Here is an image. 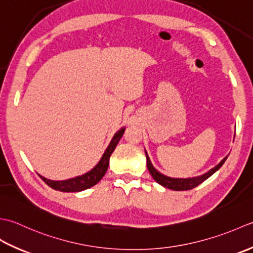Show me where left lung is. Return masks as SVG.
<instances>
[{"label": "left lung", "mask_w": 253, "mask_h": 253, "mask_svg": "<svg viewBox=\"0 0 253 253\" xmlns=\"http://www.w3.org/2000/svg\"><path fill=\"white\" fill-rule=\"evenodd\" d=\"M146 159H147L148 171L151 172L153 179L155 180L156 182H158L159 184L163 185V187H165V188L174 190V191H185V190H191L195 187H198L199 184H201L203 181H205L206 179L212 176L215 171H217V170L221 166H223V164L225 163L226 159H227V157H225L223 161H221L217 165V166L214 167L213 169H211L209 172H206L200 177L189 178V179H173V178H169V177L164 176V174L159 173L157 170L153 167V165H152L151 161H149L147 154H146Z\"/></svg>", "instance_id": "1"}]
</instances>
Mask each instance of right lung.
<instances>
[{"instance_id":"add662e5","label":"right lung","mask_w":253,"mask_h":253,"mask_svg":"<svg viewBox=\"0 0 253 253\" xmlns=\"http://www.w3.org/2000/svg\"><path fill=\"white\" fill-rule=\"evenodd\" d=\"M125 131H126V127H122L115 134V136H113V138L111 140L109 146H108L105 154L102 155L100 162L98 163L97 166L94 169H91L89 172H87L81 177L65 180V181H52V180H48L41 176L40 178L42 179L50 188H52L56 190V191H61V192H79L92 187V185H95L96 183L99 182L101 178L105 176L108 166H109V159H110L111 154L113 151H115L117 144L119 143L120 138L122 137Z\"/></svg>"}]
</instances>
